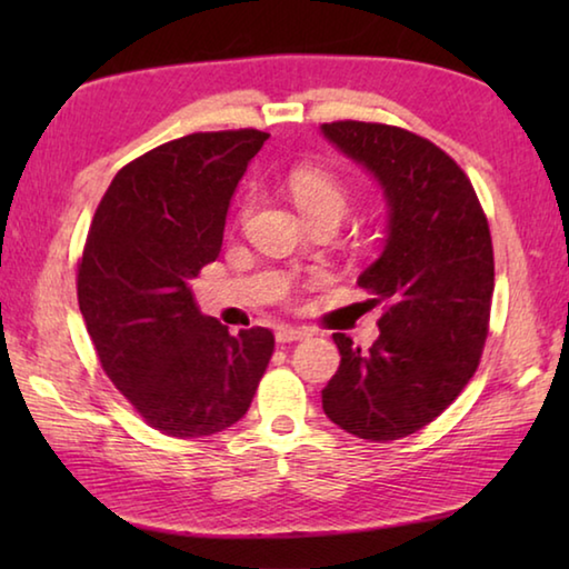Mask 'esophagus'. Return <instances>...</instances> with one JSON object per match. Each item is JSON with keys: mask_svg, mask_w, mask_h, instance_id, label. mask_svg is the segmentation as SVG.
<instances>
[{"mask_svg": "<svg viewBox=\"0 0 569 569\" xmlns=\"http://www.w3.org/2000/svg\"><path fill=\"white\" fill-rule=\"evenodd\" d=\"M306 336H308L306 329H293V326H278V329H276V341L278 343L301 341V339H306Z\"/></svg>", "mask_w": 569, "mask_h": 569, "instance_id": "obj_1", "label": "esophagus"}]
</instances>
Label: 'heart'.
<instances>
[{"label":"heart","instance_id":"b5f03b06","mask_svg":"<svg viewBox=\"0 0 569 569\" xmlns=\"http://www.w3.org/2000/svg\"><path fill=\"white\" fill-rule=\"evenodd\" d=\"M288 192L306 220H341L351 206V192L346 182L333 172L319 168H296L288 176Z\"/></svg>","mask_w":569,"mask_h":569}]
</instances>
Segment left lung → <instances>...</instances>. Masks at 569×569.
<instances>
[{
	"label": "left lung",
	"instance_id": "8db88e82",
	"mask_svg": "<svg viewBox=\"0 0 569 569\" xmlns=\"http://www.w3.org/2000/svg\"><path fill=\"white\" fill-rule=\"evenodd\" d=\"M323 138L379 182L383 250L359 276L381 303L379 339L356 349L333 333L341 363L323 411L369 441L409 437L435 421L477 371L495 291L492 236L455 160L435 142L379 122H326Z\"/></svg>",
	"mask_w": 569,
	"mask_h": 569
}]
</instances>
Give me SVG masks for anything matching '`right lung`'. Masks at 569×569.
I'll use <instances>...</instances> for the list:
<instances>
[{
    "mask_svg": "<svg viewBox=\"0 0 569 569\" xmlns=\"http://www.w3.org/2000/svg\"><path fill=\"white\" fill-rule=\"evenodd\" d=\"M268 132H192L124 166L94 210L77 301L100 363L150 427L196 439L233 427L273 353L268 329L228 333L190 278L223 246L230 198Z\"/></svg>",
    "mask_w": 569,
    "mask_h": 569,
    "instance_id": "1",
    "label": "right lung"
}]
</instances>
